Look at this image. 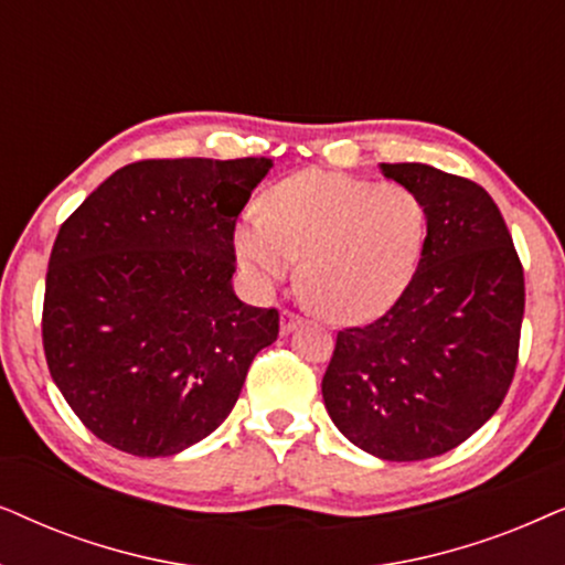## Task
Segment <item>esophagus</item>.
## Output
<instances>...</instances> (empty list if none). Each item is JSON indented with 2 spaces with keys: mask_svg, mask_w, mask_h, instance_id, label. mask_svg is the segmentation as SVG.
<instances>
[{
  "mask_svg": "<svg viewBox=\"0 0 565 565\" xmlns=\"http://www.w3.org/2000/svg\"><path fill=\"white\" fill-rule=\"evenodd\" d=\"M299 326H302V318H299V315L289 312V310L281 312V330H284V333H291V330H297Z\"/></svg>",
  "mask_w": 565,
  "mask_h": 565,
  "instance_id": "obj_1",
  "label": "esophagus"
}]
</instances>
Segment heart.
Wrapping results in <instances>:
<instances>
[{"mask_svg":"<svg viewBox=\"0 0 565 565\" xmlns=\"http://www.w3.org/2000/svg\"><path fill=\"white\" fill-rule=\"evenodd\" d=\"M235 227V255L258 287L295 276L328 318L372 320L390 310L426 250L424 201L401 183L330 170L297 172Z\"/></svg>","mask_w":565,"mask_h":565,"instance_id":"1","label":"heart"}]
</instances>
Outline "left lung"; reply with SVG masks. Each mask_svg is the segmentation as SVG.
I'll list each match as a JSON object with an SVG mask.
<instances>
[{
    "instance_id": "obj_1",
    "label": "left lung",
    "mask_w": 565,
    "mask_h": 565,
    "mask_svg": "<svg viewBox=\"0 0 565 565\" xmlns=\"http://www.w3.org/2000/svg\"><path fill=\"white\" fill-rule=\"evenodd\" d=\"M380 172L424 201L426 250L380 320L338 333L322 401L351 445L413 462L462 445L499 411L516 370L524 274L486 188L424 162Z\"/></svg>"
}]
</instances>
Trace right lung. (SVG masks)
Returning a JSON list of instances; mask_svg holds the SVG:
<instances>
[{"label":"right lung","instance_id":"right-lung-1","mask_svg":"<svg viewBox=\"0 0 565 565\" xmlns=\"http://www.w3.org/2000/svg\"><path fill=\"white\" fill-rule=\"evenodd\" d=\"M268 157L145 160L103 180L58 230L43 351L82 424L137 457L206 439L235 408L278 312L232 289L235 222Z\"/></svg>","mask_w":565,"mask_h":565}]
</instances>
